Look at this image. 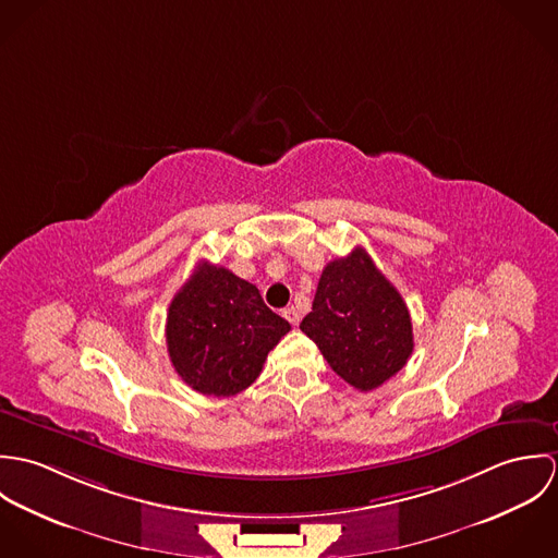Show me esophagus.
<instances>
[{
  "label": "esophagus",
  "instance_id": "1",
  "mask_svg": "<svg viewBox=\"0 0 558 558\" xmlns=\"http://www.w3.org/2000/svg\"><path fill=\"white\" fill-rule=\"evenodd\" d=\"M283 318L288 319L290 324H294V326H296V324L301 322V314H299L294 307H286V310H283Z\"/></svg>",
  "mask_w": 558,
  "mask_h": 558
}]
</instances>
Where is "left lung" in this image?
<instances>
[{
  "instance_id": "8db88e82",
  "label": "left lung",
  "mask_w": 558,
  "mask_h": 558,
  "mask_svg": "<svg viewBox=\"0 0 558 558\" xmlns=\"http://www.w3.org/2000/svg\"><path fill=\"white\" fill-rule=\"evenodd\" d=\"M301 330L337 376L365 393L396 376L414 348L401 294L363 246L326 264Z\"/></svg>"
}]
</instances>
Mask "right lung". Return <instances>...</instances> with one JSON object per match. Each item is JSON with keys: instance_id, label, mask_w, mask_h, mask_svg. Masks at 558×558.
Masks as SVG:
<instances>
[{"instance_id": "1", "label": "right lung", "mask_w": 558, "mask_h": 558, "mask_svg": "<svg viewBox=\"0 0 558 558\" xmlns=\"http://www.w3.org/2000/svg\"><path fill=\"white\" fill-rule=\"evenodd\" d=\"M290 328L253 283L199 262L169 305L165 335L171 365L193 391L232 398L255 383Z\"/></svg>"}]
</instances>
